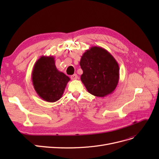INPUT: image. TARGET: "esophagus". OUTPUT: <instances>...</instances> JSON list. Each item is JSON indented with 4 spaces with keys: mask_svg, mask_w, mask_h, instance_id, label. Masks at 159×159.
<instances>
[{
    "mask_svg": "<svg viewBox=\"0 0 159 159\" xmlns=\"http://www.w3.org/2000/svg\"><path fill=\"white\" fill-rule=\"evenodd\" d=\"M70 78H71V80H77V79H78V75H77V74H74V75H71Z\"/></svg>",
    "mask_w": 159,
    "mask_h": 159,
    "instance_id": "esophagus-1",
    "label": "esophagus"
}]
</instances>
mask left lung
Masks as SVG:
<instances>
[{
    "label": "left lung",
    "instance_id": "8db88e82",
    "mask_svg": "<svg viewBox=\"0 0 159 159\" xmlns=\"http://www.w3.org/2000/svg\"><path fill=\"white\" fill-rule=\"evenodd\" d=\"M80 64L83 70L81 81L89 93L103 98L117 88L119 64L107 50L99 46L91 47L81 56Z\"/></svg>",
    "mask_w": 159,
    "mask_h": 159
}]
</instances>
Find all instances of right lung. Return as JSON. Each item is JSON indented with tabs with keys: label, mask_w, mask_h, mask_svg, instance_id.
Listing matches in <instances>:
<instances>
[{
	"label": "right lung",
	"mask_w": 159,
	"mask_h": 159,
	"mask_svg": "<svg viewBox=\"0 0 159 159\" xmlns=\"http://www.w3.org/2000/svg\"><path fill=\"white\" fill-rule=\"evenodd\" d=\"M68 76L57 70L53 56H42L33 67L32 81L39 97L48 102H56L63 95Z\"/></svg>",
	"instance_id": "obj_1"
}]
</instances>
